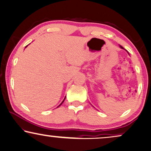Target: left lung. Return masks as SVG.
I'll list each match as a JSON object with an SVG mask.
<instances>
[{
	"label": "left lung",
	"instance_id": "1",
	"mask_svg": "<svg viewBox=\"0 0 151 151\" xmlns=\"http://www.w3.org/2000/svg\"><path fill=\"white\" fill-rule=\"evenodd\" d=\"M119 47H121V49H124V50H125V49H124V48H123V47H122V46H121V45H119ZM125 51H127V50H125ZM127 53H128V52H127ZM128 54H129V53H128Z\"/></svg>",
	"mask_w": 151,
	"mask_h": 151
}]
</instances>
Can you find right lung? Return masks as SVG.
Wrapping results in <instances>:
<instances>
[{
	"label": "right lung",
	"mask_w": 151,
	"mask_h": 151,
	"mask_svg": "<svg viewBox=\"0 0 151 151\" xmlns=\"http://www.w3.org/2000/svg\"><path fill=\"white\" fill-rule=\"evenodd\" d=\"M27 46H28V45H27ZM27 46H26V47H25V48H26V47H27ZM65 97H66V96H65ZM65 100V98H64V100H63V102H62L61 103H60V105H58V106H57V107H58V106H60V105H61V104H63V102H64V100Z\"/></svg>",
	"instance_id": "obj_1"
}]
</instances>
